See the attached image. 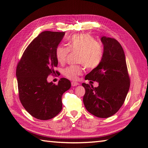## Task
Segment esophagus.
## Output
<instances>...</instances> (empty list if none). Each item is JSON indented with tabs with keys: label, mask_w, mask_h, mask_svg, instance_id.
I'll list each match as a JSON object with an SVG mask.
<instances>
[{
	"label": "esophagus",
	"mask_w": 148,
	"mask_h": 148,
	"mask_svg": "<svg viewBox=\"0 0 148 148\" xmlns=\"http://www.w3.org/2000/svg\"><path fill=\"white\" fill-rule=\"evenodd\" d=\"M71 84L72 86H76L77 85H79V83H78L77 82H75V81H72Z\"/></svg>",
	"instance_id": "1"
}]
</instances>
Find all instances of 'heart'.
<instances>
[{
  "label": "heart",
  "mask_w": 148,
  "mask_h": 148,
  "mask_svg": "<svg viewBox=\"0 0 148 148\" xmlns=\"http://www.w3.org/2000/svg\"><path fill=\"white\" fill-rule=\"evenodd\" d=\"M67 45L68 48L62 45L56 48L55 56L57 61L64 64L67 60L70 51H78L77 61L81 63L69 65L63 70V75L69 79L76 80L78 75L82 73L84 65L87 69H93L98 67L102 60L103 46L91 34H74L68 39Z\"/></svg>",
  "instance_id": "obj_1"
}]
</instances>
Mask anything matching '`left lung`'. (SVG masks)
<instances>
[{
    "label": "left lung",
    "instance_id": "obj_1",
    "mask_svg": "<svg viewBox=\"0 0 148 148\" xmlns=\"http://www.w3.org/2000/svg\"><path fill=\"white\" fill-rule=\"evenodd\" d=\"M103 56L86 80L99 82L98 87L82 83L85 88L83 102L86 110L99 118L114 115L123 104L129 90L130 79L123 49L117 40L103 36Z\"/></svg>",
    "mask_w": 148,
    "mask_h": 148
}]
</instances>
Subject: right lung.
Here are the masks:
<instances>
[{
    "label": "right lung",
    "instance_id": "right-lung-1",
    "mask_svg": "<svg viewBox=\"0 0 148 148\" xmlns=\"http://www.w3.org/2000/svg\"><path fill=\"white\" fill-rule=\"evenodd\" d=\"M65 32L44 31L25 50L16 67L18 95L22 106L29 114L40 120H48L62 111L63 93L71 88L70 81L61 78L58 84L48 83L49 75L58 61L55 49Z\"/></svg>",
    "mask_w": 148,
    "mask_h": 148
}]
</instances>
